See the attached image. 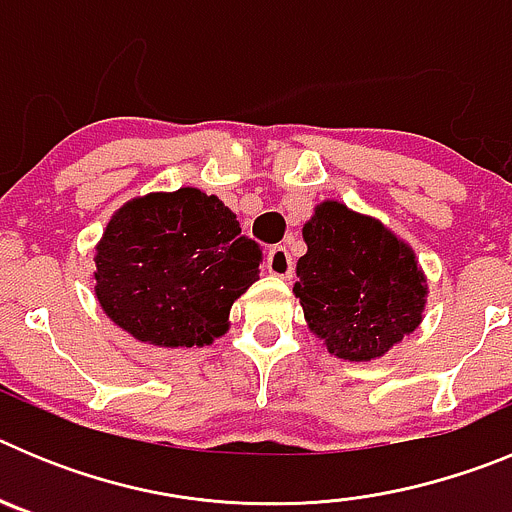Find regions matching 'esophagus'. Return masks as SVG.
Returning <instances> with one entry per match:
<instances>
[{
	"instance_id": "obj_1",
	"label": "esophagus",
	"mask_w": 512,
	"mask_h": 512,
	"mask_svg": "<svg viewBox=\"0 0 512 512\" xmlns=\"http://www.w3.org/2000/svg\"><path fill=\"white\" fill-rule=\"evenodd\" d=\"M266 266L274 277L279 279H289L292 277V271H295V261L289 256V251L284 246H274L269 251V259H266Z\"/></svg>"
}]
</instances>
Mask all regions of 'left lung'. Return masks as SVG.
Returning a JSON list of instances; mask_svg holds the SVG:
<instances>
[{"label": "left lung", "instance_id": "8db88e82", "mask_svg": "<svg viewBox=\"0 0 512 512\" xmlns=\"http://www.w3.org/2000/svg\"><path fill=\"white\" fill-rule=\"evenodd\" d=\"M297 261L310 333L343 361H372L423 323L428 284L415 251L377 217L325 200L302 228Z\"/></svg>", "mask_w": 512, "mask_h": 512}]
</instances>
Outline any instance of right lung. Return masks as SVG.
Here are the masks:
<instances>
[{
    "label": "right lung",
    "mask_w": 512,
    "mask_h": 512,
    "mask_svg": "<svg viewBox=\"0 0 512 512\" xmlns=\"http://www.w3.org/2000/svg\"><path fill=\"white\" fill-rule=\"evenodd\" d=\"M264 248L233 210L194 187L125 202L94 256V295L107 318L161 348L210 346L230 307L259 279Z\"/></svg>",
    "instance_id": "obj_1"
}]
</instances>
